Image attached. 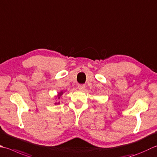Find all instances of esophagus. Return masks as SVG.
Segmentation results:
<instances>
[{
	"label": "esophagus",
	"mask_w": 157,
	"mask_h": 157,
	"mask_svg": "<svg viewBox=\"0 0 157 157\" xmlns=\"http://www.w3.org/2000/svg\"><path fill=\"white\" fill-rule=\"evenodd\" d=\"M78 88L79 90H84V88H85V85L84 84H79L78 86Z\"/></svg>",
	"instance_id": "1"
}]
</instances>
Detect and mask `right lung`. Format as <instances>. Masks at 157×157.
<instances>
[{
	"label": "right lung",
	"instance_id": "right-lung-1",
	"mask_svg": "<svg viewBox=\"0 0 157 157\" xmlns=\"http://www.w3.org/2000/svg\"><path fill=\"white\" fill-rule=\"evenodd\" d=\"M63 94V93H62V92H61V93H60V94ZM59 98H60V97H58V99H59Z\"/></svg>",
	"mask_w": 157,
	"mask_h": 157
}]
</instances>
